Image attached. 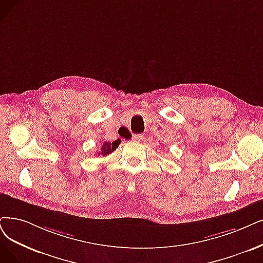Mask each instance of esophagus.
<instances>
[{"label":"esophagus","instance_id":"1","mask_svg":"<svg viewBox=\"0 0 263 263\" xmlns=\"http://www.w3.org/2000/svg\"><path fill=\"white\" fill-rule=\"evenodd\" d=\"M133 139H134V140H136V141H141V140H144V139H145V135H143V134L134 135V136H133Z\"/></svg>","mask_w":263,"mask_h":263}]
</instances>
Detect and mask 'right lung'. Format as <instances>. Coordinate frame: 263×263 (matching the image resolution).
<instances>
[{
    "label": "right lung",
    "mask_w": 263,
    "mask_h": 263,
    "mask_svg": "<svg viewBox=\"0 0 263 263\" xmlns=\"http://www.w3.org/2000/svg\"><path fill=\"white\" fill-rule=\"evenodd\" d=\"M120 142H121V141H120L119 139L113 141V142H107V141H104V142L101 144L100 149H99V151H98L97 154H98V155H101V156L109 155V154L112 153L114 150H117V148L119 146Z\"/></svg>",
    "instance_id": "1"
}]
</instances>
